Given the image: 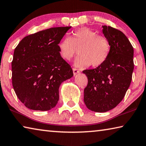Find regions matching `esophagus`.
<instances>
[{
    "label": "esophagus",
    "mask_w": 146,
    "mask_h": 146,
    "mask_svg": "<svg viewBox=\"0 0 146 146\" xmlns=\"http://www.w3.org/2000/svg\"><path fill=\"white\" fill-rule=\"evenodd\" d=\"M73 75H76V74L80 72V71L77 70V69H76V68H73Z\"/></svg>",
    "instance_id": "obj_1"
}]
</instances>
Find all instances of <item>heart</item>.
<instances>
[{"instance_id": "obj_1", "label": "heart", "mask_w": 146, "mask_h": 146, "mask_svg": "<svg viewBox=\"0 0 146 146\" xmlns=\"http://www.w3.org/2000/svg\"><path fill=\"white\" fill-rule=\"evenodd\" d=\"M59 53L66 60H70L77 52L80 55L75 61L78 68L100 66L107 60L111 52V44L105 36L83 27L73 32L71 37L66 36L58 44Z\"/></svg>"}]
</instances>
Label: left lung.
<instances>
[{
  "label": "left lung",
  "mask_w": 146,
  "mask_h": 146,
  "mask_svg": "<svg viewBox=\"0 0 146 146\" xmlns=\"http://www.w3.org/2000/svg\"><path fill=\"white\" fill-rule=\"evenodd\" d=\"M111 44L109 57L102 65L82 72L88 79L84 101L89 110L104 113L115 108L124 97L132 80L134 50L126 36L111 26H102Z\"/></svg>",
  "instance_id": "obj_1"
}]
</instances>
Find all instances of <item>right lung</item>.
I'll return each mask as SVG.
<instances>
[{"label":"right lung","instance_id":"1","mask_svg":"<svg viewBox=\"0 0 146 146\" xmlns=\"http://www.w3.org/2000/svg\"><path fill=\"white\" fill-rule=\"evenodd\" d=\"M71 26L45 29L24 37L15 49L12 84L26 108L48 111L59 99L61 83L73 76L59 53L58 44Z\"/></svg>","mask_w":146,"mask_h":146}]
</instances>
